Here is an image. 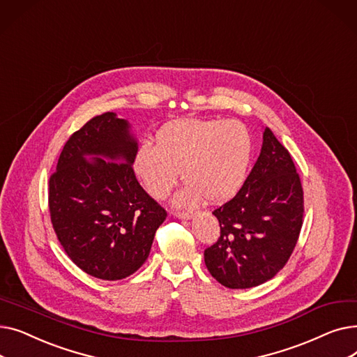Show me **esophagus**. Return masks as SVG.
<instances>
[{"instance_id":"esophagus-1","label":"esophagus","mask_w":357,"mask_h":357,"mask_svg":"<svg viewBox=\"0 0 357 357\" xmlns=\"http://www.w3.org/2000/svg\"><path fill=\"white\" fill-rule=\"evenodd\" d=\"M172 215H175V217H178L181 220H190L192 217L191 213H185V211H174Z\"/></svg>"}]
</instances>
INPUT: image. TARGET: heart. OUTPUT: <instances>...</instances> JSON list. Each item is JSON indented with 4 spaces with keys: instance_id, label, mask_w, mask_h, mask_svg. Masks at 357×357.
<instances>
[{
    "instance_id": "1",
    "label": "heart",
    "mask_w": 357,
    "mask_h": 357,
    "mask_svg": "<svg viewBox=\"0 0 357 357\" xmlns=\"http://www.w3.org/2000/svg\"><path fill=\"white\" fill-rule=\"evenodd\" d=\"M252 158V137L238 121L181 120L165 126L156 146L144 143L133 167L146 190L163 198L178 182H186L175 201L194 205L205 198L222 202L245 182Z\"/></svg>"
}]
</instances>
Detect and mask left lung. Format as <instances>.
Returning a JSON list of instances; mask_svg holds the SVG:
<instances>
[{"label": "left lung", "mask_w": 357, "mask_h": 357, "mask_svg": "<svg viewBox=\"0 0 357 357\" xmlns=\"http://www.w3.org/2000/svg\"><path fill=\"white\" fill-rule=\"evenodd\" d=\"M213 214L220 237L204 260L221 285L257 287L285 266L303 227L304 192L289 152L271 128L240 191Z\"/></svg>", "instance_id": "8db88e82"}]
</instances>
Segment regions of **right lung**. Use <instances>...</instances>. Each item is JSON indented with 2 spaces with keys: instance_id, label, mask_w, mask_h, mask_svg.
<instances>
[{
  "instance_id": "add662e5",
  "label": "right lung",
  "mask_w": 357,
  "mask_h": 357,
  "mask_svg": "<svg viewBox=\"0 0 357 357\" xmlns=\"http://www.w3.org/2000/svg\"><path fill=\"white\" fill-rule=\"evenodd\" d=\"M137 150L130 123L104 112L69 137L50 176L54 233L73 264L93 278L133 275L166 218L136 179Z\"/></svg>"
}]
</instances>
